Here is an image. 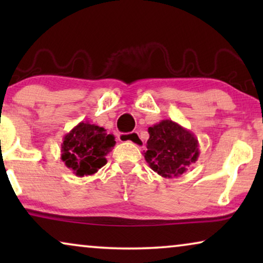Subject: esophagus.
I'll list each match as a JSON object with an SVG mask.
<instances>
[{"instance_id": "obj_1", "label": "esophagus", "mask_w": 263, "mask_h": 263, "mask_svg": "<svg viewBox=\"0 0 263 263\" xmlns=\"http://www.w3.org/2000/svg\"><path fill=\"white\" fill-rule=\"evenodd\" d=\"M118 140H120L121 142H132L136 146L142 145V139L138 132L127 133V134H125V133H121V134H118Z\"/></svg>"}]
</instances>
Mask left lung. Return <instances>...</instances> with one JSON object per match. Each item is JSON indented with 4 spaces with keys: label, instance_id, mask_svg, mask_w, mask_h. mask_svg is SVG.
<instances>
[{
    "label": "left lung",
    "instance_id": "left-lung-1",
    "mask_svg": "<svg viewBox=\"0 0 263 263\" xmlns=\"http://www.w3.org/2000/svg\"><path fill=\"white\" fill-rule=\"evenodd\" d=\"M145 159L164 178H177L189 170L200 156L199 141L192 132L171 120L148 128Z\"/></svg>",
    "mask_w": 263,
    "mask_h": 263
}]
</instances>
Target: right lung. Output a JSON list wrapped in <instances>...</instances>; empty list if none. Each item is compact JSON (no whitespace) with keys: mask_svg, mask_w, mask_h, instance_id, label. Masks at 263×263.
Returning <instances> with one entry per match:
<instances>
[{"mask_svg":"<svg viewBox=\"0 0 263 263\" xmlns=\"http://www.w3.org/2000/svg\"><path fill=\"white\" fill-rule=\"evenodd\" d=\"M115 143V136L103 127L82 121L63 136L61 159L78 177L91 176L107 163Z\"/></svg>","mask_w":263,"mask_h":263,"instance_id":"obj_1","label":"right lung"}]
</instances>
